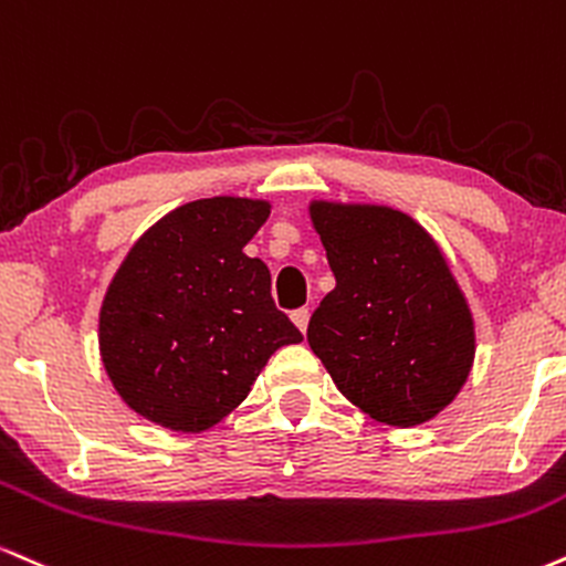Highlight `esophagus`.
<instances>
[{
    "instance_id": "obj_1",
    "label": "esophagus",
    "mask_w": 566,
    "mask_h": 566,
    "mask_svg": "<svg viewBox=\"0 0 566 566\" xmlns=\"http://www.w3.org/2000/svg\"><path fill=\"white\" fill-rule=\"evenodd\" d=\"M291 321H294V325L298 331H307V325H310V310L307 307H298V310H294L291 312Z\"/></svg>"
}]
</instances>
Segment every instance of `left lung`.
I'll return each instance as SVG.
<instances>
[{
  "instance_id": "left-lung-1",
  "label": "left lung",
  "mask_w": 566,
  "mask_h": 566,
  "mask_svg": "<svg viewBox=\"0 0 566 566\" xmlns=\"http://www.w3.org/2000/svg\"><path fill=\"white\" fill-rule=\"evenodd\" d=\"M336 289L307 342L352 405L389 427H418L471 374L474 317L448 259L413 217L389 206L312 201Z\"/></svg>"
}]
</instances>
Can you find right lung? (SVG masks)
Instances as JSON below:
<instances>
[{
    "label": "right lung",
    "mask_w": 566,
    "mask_h": 566,
    "mask_svg": "<svg viewBox=\"0 0 566 566\" xmlns=\"http://www.w3.org/2000/svg\"><path fill=\"white\" fill-rule=\"evenodd\" d=\"M270 203L217 196L139 235L99 307V357L118 397L158 427L211 429L245 400L272 352L302 334L243 245Z\"/></svg>",
    "instance_id": "1"
}]
</instances>
